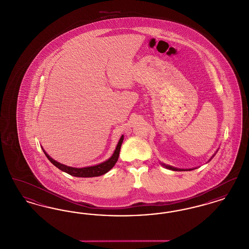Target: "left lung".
I'll return each mask as SVG.
<instances>
[{"mask_svg":"<svg viewBox=\"0 0 249 249\" xmlns=\"http://www.w3.org/2000/svg\"><path fill=\"white\" fill-rule=\"evenodd\" d=\"M216 152H217V150H216ZM215 152V153H216ZM215 153L211 157V159L208 160V161H210L212 159H213V157H214V155ZM160 165L163 166L164 168L166 169H168V170H172V171H191V170H194V169H196V168H191V169H181V168H177V167H174V166L168 165V164H165V163H162V162H160Z\"/></svg>","mask_w":249,"mask_h":249,"instance_id":"obj_1","label":"left lung"}]
</instances>
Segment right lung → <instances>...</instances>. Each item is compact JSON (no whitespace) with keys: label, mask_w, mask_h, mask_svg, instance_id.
I'll list each match as a JSON object with an SVG mask.
<instances>
[{"label":"right lung","mask_w":249,"mask_h":249,"mask_svg":"<svg viewBox=\"0 0 249 249\" xmlns=\"http://www.w3.org/2000/svg\"><path fill=\"white\" fill-rule=\"evenodd\" d=\"M123 140H124V135H121L114 153L106 161L101 162V163L96 164V165L87 166V167H83V168H75V167H71V166L64 165L62 163H59L58 161H56L55 160H53L45 151L44 148H42V149H43L45 155L47 156V158L49 160V161L53 165L59 168V170H61L62 172H65V173L71 175L72 177H76V178H94V177H100V176H103V175L107 174V172H109L117 163V161L119 160L120 147H121Z\"/></svg>","instance_id":"1"}]
</instances>
